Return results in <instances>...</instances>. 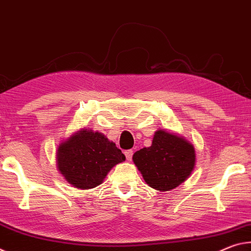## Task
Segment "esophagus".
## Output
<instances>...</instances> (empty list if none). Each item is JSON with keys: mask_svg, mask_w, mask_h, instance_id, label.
Returning <instances> with one entry per match:
<instances>
[{"mask_svg": "<svg viewBox=\"0 0 251 251\" xmlns=\"http://www.w3.org/2000/svg\"><path fill=\"white\" fill-rule=\"evenodd\" d=\"M125 154H126V160H130L132 159V155H133V151L132 150H126V152H125Z\"/></svg>", "mask_w": 251, "mask_h": 251, "instance_id": "obj_1", "label": "esophagus"}]
</instances>
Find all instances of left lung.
Returning a JSON list of instances; mask_svg holds the SVG:
<instances>
[{"label": "left lung", "mask_w": 251, "mask_h": 251, "mask_svg": "<svg viewBox=\"0 0 251 251\" xmlns=\"http://www.w3.org/2000/svg\"><path fill=\"white\" fill-rule=\"evenodd\" d=\"M132 160L148 186L170 191L190 176L196 166V150L181 135L159 129L152 145L137 151Z\"/></svg>", "instance_id": "left-lung-1"}]
</instances>
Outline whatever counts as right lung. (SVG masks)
Returning a JSON list of instances; mask_svg holds the SVG:
<instances>
[{"instance_id":"1","label":"right lung","mask_w":251,"mask_h":251,"mask_svg":"<svg viewBox=\"0 0 251 251\" xmlns=\"http://www.w3.org/2000/svg\"><path fill=\"white\" fill-rule=\"evenodd\" d=\"M125 160L116 143L103 133L88 128L75 131L56 150L57 170L79 190L100 186L109 171Z\"/></svg>"}]
</instances>
